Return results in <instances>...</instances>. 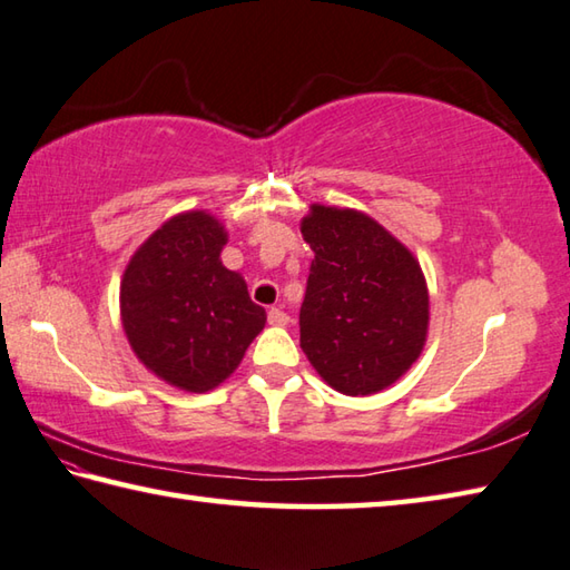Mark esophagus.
I'll use <instances>...</instances> for the list:
<instances>
[{
  "label": "esophagus",
  "mask_w": 570,
  "mask_h": 570,
  "mask_svg": "<svg viewBox=\"0 0 570 570\" xmlns=\"http://www.w3.org/2000/svg\"><path fill=\"white\" fill-rule=\"evenodd\" d=\"M269 323H272V326H286L288 316L284 314L282 308H269Z\"/></svg>",
  "instance_id": "34e87169"
}]
</instances>
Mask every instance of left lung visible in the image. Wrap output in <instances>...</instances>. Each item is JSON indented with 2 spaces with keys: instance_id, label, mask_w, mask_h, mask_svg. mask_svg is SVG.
I'll list each match as a JSON object with an SVG mask.
<instances>
[{
  "instance_id": "8db88e82",
  "label": "left lung",
  "mask_w": 570,
  "mask_h": 570,
  "mask_svg": "<svg viewBox=\"0 0 570 570\" xmlns=\"http://www.w3.org/2000/svg\"><path fill=\"white\" fill-rule=\"evenodd\" d=\"M314 249L301 304V348L343 395H375L420 358L430 328L425 274L403 242L365 212L311 205Z\"/></svg>"
}]
</instances>
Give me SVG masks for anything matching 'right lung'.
I'll use <instances>...</instances> for the list:
<instances>
[{
    "instance_id": "add662e5",
    "label": "right lung",
    "mask_w": 570,
    "mask_h": 570,
    "mask_svg": "<svg viewBox=\"0 0 570 570\" xmlns=\"http://www.w3.org/2000/svg\"><path fill=\"white\" fill-rule=\"evenodd\" d=\"M227 229L207 209L163 222L120 278V321L138 361L167 385L207 393L237 371L266 311L219 254Z\"/></svg>"
}]
</instances>
